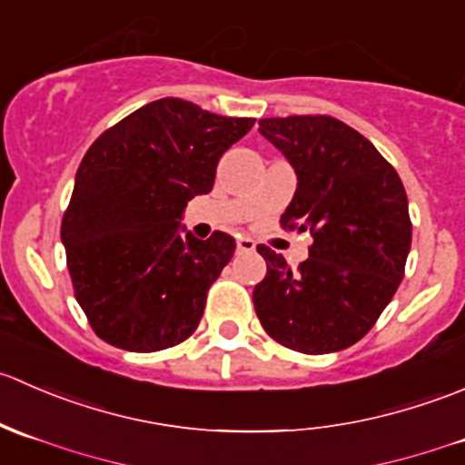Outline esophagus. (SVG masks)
Segmentation results:
<instances>
[{"label": "esophagus", "instance_id": "obj_1", "mask_svg": "<svg viewBox=\"0 0 465 465\" xmlns=\"http://www.w3.org/2000/svg\"><path fill=\"white\" fill-rule=\"evenodd\" d=\"M256 250V242L254 241H241L236 245V252L238 254H250V252Z\"/></svg>", "mask_w": 465, "mask_h": 465}]
</instances>
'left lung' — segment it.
Here are the masks:
<instances>
[{
	"label": "left lung",
	"mask_w": 465,
	"mask_h": 465,
	"mask_svg": "<svg viewBox=\"0 0 465 465\" xmlns=\"http://www.w3.org/2000/svg\"><path fill=\"white\" fill-rule=\"evenodd\" d=\"M297 191L281 223L311 232L297 272L259 245L267 274L256 315L272 340L299 353H335L362 340L402 281L411 247L410 204L391 163L358 130L332 116L261 119Z\"/></svg>",
	"instance_id": "left-lung-1"
}]
</instances>
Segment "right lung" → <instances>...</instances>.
I'll list each match as a JSON object with an SVG mask.
<instances>
[{"label":"right lung","mask_w":465,"mask_h":465,"mask_svg":"<svg viewBox=\"0 0 465 465\" xmlns=\"http://www.w3.org/2000/svg\"><path fill=\"white\" fill-rule=\"evenodd\" d=\"M252 125L159 98L89 145L60 238L78 303L107 344L153 353L198 328L236 245L220 232L200 241L182 218L189 200L213 189L220 157Z\"/></svg>","instance_id":"1"}]
</instances>
